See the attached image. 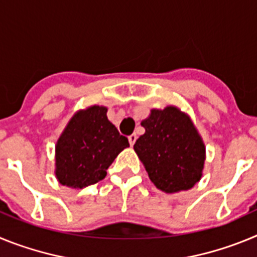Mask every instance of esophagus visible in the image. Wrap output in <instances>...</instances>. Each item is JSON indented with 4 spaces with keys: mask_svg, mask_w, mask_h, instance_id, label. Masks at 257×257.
<instances>
[{
    "mask_svg": "<svg viewBox=\"0 0 257 257\" xmlns=\"http://www.w3.org/2000/svg\"><path fill=\"white\" fill-rule=\"evenodd\" d=\"M136 139H138V136H136L135 134H133V135H130V136H128V143H130V145H131V147H133V145L135 144Z\"/></svg>",
    "mask_w": 257,
    "mask_h": 257,
    "instance_id": "obj_1",
    "label": "esophagus"
}]
</instances>
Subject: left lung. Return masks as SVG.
Here are the masks:
<instances>
[{"label":"left lung","instance_id":"1","mask_svg":"<svg viewBox=\"0 0 257 257\" xmlns=\"http://www.w3.org/2000/svg\"><path fill=\"white\" fill-rule=\"evenodd\" d=\"M142 126L145 134L134 149L152 183L166 193L194 187L202 178L206 148L189 115L172 105L152 109Z\"/></svg>","mask_w":257,"mask_h":257}]
</instances>
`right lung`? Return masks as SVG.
<instances>
[{
	"label": "right lung",
	"instance_id": "add662e5",
	"mask_svg": "<svg viewBox=\"0 0 257 257\" xmlns=\"http://www.w3.org/2000/svg\"><path fill=\"white\" fill-rule=\"evenodd\" d=\"M106 110L92 105L68 122L55 151V175L61 185L82 189L103 180L115 157L130 147L109 122Z\"/></svg>",
	"mask_w": 257,
	"mask_h": 257
}]
</instances>
